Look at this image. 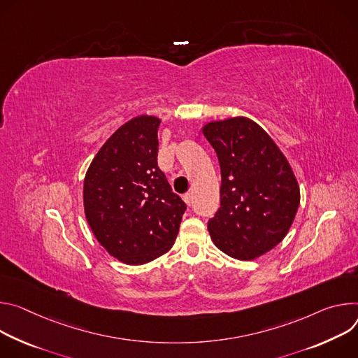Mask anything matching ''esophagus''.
Listing matches in <instances>:
<instances>
[{
  "label": "esophagus",
  "instance_id": "1",
  "mask_svg": "<svg viewBox=\"0 0 358 358\" xmlns=\"http://www.w3.org/2000/svg\"><path fill=\"white\" fill-rule=\"evenodd\" d=\"M183 201H185V203H186L187 206H190V205L193 203V196H192L190 193H185V194H183Z\"/></svg>",
  "mask_w": 358,
  "mask_h": 358
}]
</instances>
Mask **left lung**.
<instances>
[{"label": "left lung", "instance_id": "1", "mask_svg": "<svg viewBox=\"0 0 358 358\" xmlns=\"http://www.w3.org/2000/svg\"><path fill=\"white\" fill-rule=\"evenodd\" d=\"M222 173L220 208L208 229L215 246L237 260H255L289 233L300 187L280 148L246 116L208 122Z\"/></svg>", "mask_w": 358, "mask_h": 358}]
</instances>
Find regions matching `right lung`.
Returning a JSON list of instances; mask_svg holds the SVG:
<instances>
[{"instance_id":"right-lung-1","label":"right lung","mask_w":358,"mask_h":358,"mask_svg":"<svg viewBox=\"0 0 358 358\" xmlns=\"http://www.w3.org/2000/svg\"><path fill=\"white\" fill-rule=\"evenodd\" d=\"M161 119L139 115L102 145L84 179V210L99 245L139 266L173 246L185 202L157 166Z\"/></svg>"}]
</instances>
